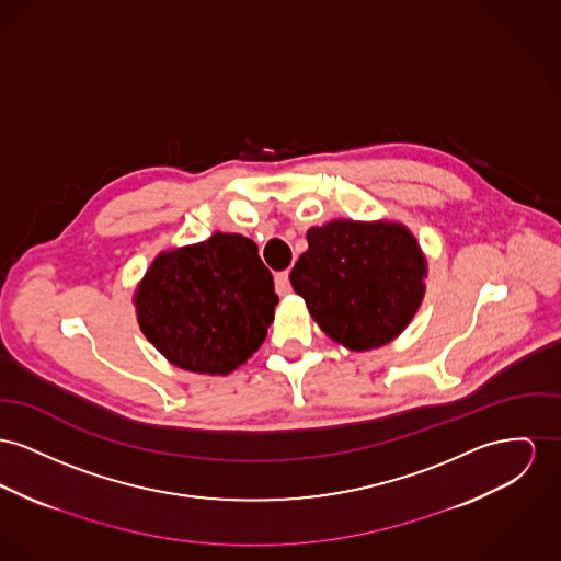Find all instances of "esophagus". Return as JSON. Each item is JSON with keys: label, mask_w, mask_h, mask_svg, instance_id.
<instances>
[{"label": "esophagus", "mask_w": 561, "mask_h": 561, "mask_svg": "<svg viewBox=\"0 0 561 561\" xmlns=\"http://www.w3.org/2000/svg\"><path fill=\"white\" fill-rule=\"evenodd\" d=\"M274 287H276V294H278V296L291 294V283H289V272H287V270L274 274Z\"/></svg>", "instance_id": "1"}]
</instances>
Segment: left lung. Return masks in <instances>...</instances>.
<instances>
[{
	"instance_id": "left-lung-1",
	"label": "left lung",
	"mask_w": 561,
	"mask_h": 561,
	"mask_svg": "<svg viewBox=\"0 0 561 561\" xmlns=\"http://www.w3.org/2000/svg\"><path fill=\"white\" fill-rule=\"evenodd\" d=\"M289 280L312 319L353 351L398 336L423 298L425 257L402 225L332 221L308 229Z\"/></svg>"
}]
</instances>
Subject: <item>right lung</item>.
I'll use <instances>...</instances> for the list:
<instances>
[{
  "instance_id": "obj_1",
  "label": "right lung",
  "mask_w": 561,
  "mask_h": 561,
  "mask_svg": "<svg viewBox=\"0 0 561 561\" xmlns=\"http://www.w3.org/2000/svg\"><path fill=\"white\" fill-rule=\"evenodd\" d=\"M276 304L255 242L238 233L159 255L136 294L145 336L174 366L199 374L244 364L262 346Z\"/></svg>"
}]
</instances>
